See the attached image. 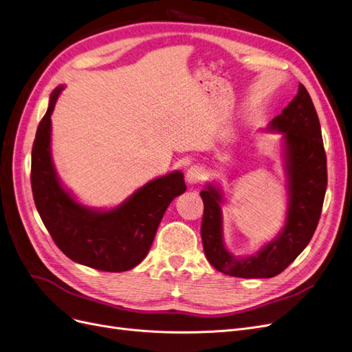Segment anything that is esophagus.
Returning <instances> with one entry per match:
<instances>
[{
  "label": "esophagus",
  "instance_id": "1",
  "mask_svg": "<svg viewBox=\"0 0 352 352\" xmlns=\"http://www.w3.org/2000/svg\"><path fill=\"white\" fill-rule=\"evenodd\" d=\"M204 177H205V173H204V170H202V167H199V166H192L190 168H188V172H186V182H188V184H189L190 186L199 185L201 182L204 180Z\"/></svg>",
  "mask_w": 352,
  "mask_h": 352
}]
</instances>
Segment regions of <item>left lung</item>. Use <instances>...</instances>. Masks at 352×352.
<instances>
[{"label":"left lung","instance_id":"1","mask_svg":"<svg viewBox=\"0 0 352 352\" xmlns=\"http://www.w3.org/2000/svg\"><path fill=\"white\" fill-rule=\"evenodd\" d=\"M283 133L287 175V217L285 228L252 256H234L223 244L222 190L208 184L201 192L204 218L201 236L208 261L223 274L243 278H270L282 273L311 241L322 212L328 175L320 124L312 98L299 83L298 95L269 124Z\"/></svg>","mask_w":352,"mask_h":352}]
</instances>
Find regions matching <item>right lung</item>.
<instances>
[{"instance_id": "add662e5", "label": "right lung", "mask_w": 352, "mask_h": 352, "mask_svg": "<svg viewBox=\"0 0 352 352\" xmlns=\"http://www.w3.org/2000/svg\"><path fill=\"white\" fill-rule=\"evenodd\" d=\"M62 91L60 85L52 92L32 150V190L38 215L70 260L102 272L131 270L147 256L167 206L186 190L184 173L175 170L150 180L109 210L76 202L56 175L50 153V116Z\"/></svg>"}]
</instances>
